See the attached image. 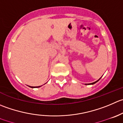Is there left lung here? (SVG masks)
<instances>
[{
	"label": "left lung",
	"instance_id": "1",
	"mask_svg": "<svg viewBox=\"0 0 123 123\" xmlns=\"http://www.w3.org/2000/svg\"><path fill=\"white\" fill-rule=\"evenodd\" d=\"M98 80H97V81H96V82H93V83H89V84H92H92H94V83H96V82H98ZM86 85H87V84H86Z\"/></svg>",
	"mask_w": 123,
	"mask_h": 123
}]
</instances>
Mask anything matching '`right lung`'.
Returning a JSON list of instances; mask_svg holds the SVG:
<instances>
[{
  "mask_svg": "<svg viewBox=\"0 0 123 123\" xmlns=\"http://www.w3.org/2000/svg\"><path fill=\"white\" fill-rule=\"evenodd\" d=\"M30 87H31V88H38V87H40V86H37V87H34V86H30Z\"/></svg>",
  "mask_w": 123,
  "mask_h": 123,
  "instance_id": "obj_1",
  "label": "right lung"
}]
</instances>
